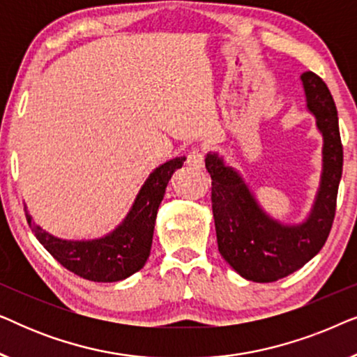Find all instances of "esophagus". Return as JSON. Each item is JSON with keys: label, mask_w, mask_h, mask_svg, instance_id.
Returning a JSON list of instances; mask_svg holds the SVG:
<instances>
[{"label": "esophagus", "mask_w": 357, "mask_h": 357, "mask_svg": "<svg viewBox=\"0 0 357 357\" xmlns=\"http://www.w3.org/2000/svg\"><path fill=\"white\" fill-rule=\"evenodd\" d=\"M187 164L193 169H203L204 167V155L199 149H192L187 155Z\"/></svg>", "instance_id": "obj_1"}]
</instances>
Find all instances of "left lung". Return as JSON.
<instances>
[{
	"label": "left lung",
	"instance_id": "1",
	"mask_svg": "<svg viewBox=\"0 0 357 357\" xmlns=\"http://www.w3.org/2000/svg\"><path fill=\"white\" fill-rule=\"evenodd\" d=\"M301 81L307 110L315 116L317 130L324 138L320 187L304 221L282 224L273 219L258 204L242 175L224 162L222 155L208 153L204 159L213 180L211 202L219 253L248 281L273 282L304 266L325 245L335 219L343 174L338 112L319 76L307 71Z\"/></svg>",
	"mask_w": 357,
	"mask_h": 357
}]
</instances>
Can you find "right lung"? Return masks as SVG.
<instances>
[{
  "label": "right lung",
  "instance_id": "obj_1",
  "mask_svg": "<svg viewBox=\"0 0 357 357\" xmlns=\"http://www.w3.org/2000/svg\"><path fill=\"white\" fill-rule=\"evenodd\" d=\"M183 162L185 155L155 167L139 188L123 221L104 237L92 241H66L55 237L40 226H36L24 206L27 222L47 252L75 275L96 282L126 280L139 271L149 258L159 204L170 177Z\"/></svg>",
  "mask_w": 357,
  "mask_h": 357
}]
</instances>
